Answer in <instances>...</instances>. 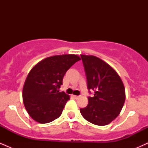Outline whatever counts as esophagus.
Returning a JSON list of instances; mask_svg holds the SVG:
<instances>
[{"label": "esophagus", "instance_id": "1", "mask_svg": "<svg viewBox=\"0 0 148 148\" xmlns=\"http://www.w3.org/2000/svg\"><path fill=\"white\" fill-rule=\"evenodd\" d=\"M74 97L75 98V99H79V98L81 97V95H74Z\"/></svg>", "mask_w": 148, "mask_h": 148}]
</instances>
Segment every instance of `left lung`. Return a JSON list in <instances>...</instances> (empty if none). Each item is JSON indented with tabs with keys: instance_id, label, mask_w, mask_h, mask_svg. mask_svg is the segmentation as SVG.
I'll use <instances>...</instances> for the list:
<instances>
[{
	"instance_id": "obj_1",
	"label": "left lung",
	"mask_w": 148,
	"mask_h": 148,
	"mask_svg": "<svg viewBox=\"0 0 148 148\" xmlns=\"http://www.w3.org/2000/svg\"><path fill=\"white\" fill-rule=\"evenodd\" d=\"M89 92L88 104L80 108L84 118L94 125L103 126L118 117L125 100V90L123 81L109 64L94 56L81 55Z\"/></svg>"
}]
</instances>
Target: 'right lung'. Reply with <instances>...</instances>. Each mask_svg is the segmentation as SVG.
Segmentation results:
<instances>
[{"instance_id": "right-lung-1", "label": "right lung", "mask_w": 148, "mask_h": 148, "mask_svg": "<svg viewBox=\"0 0 148 148\" xmlns=\"http://www.w3.org/2000/svg\"><path fill=\"white\" fill-rule=\"evenodd\" d=\"M81 60L74 54L54 56L38 62L27 76L23 101L30 116L40 123L53 121L62 114L69 96L59 92L67 71Z\"/></svg>"}]
</instances>
